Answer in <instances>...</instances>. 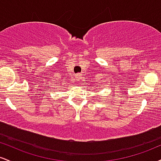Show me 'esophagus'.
<instances>
[{
	"mask_svg": "<svg viewBox=\"0 0 161 161\" xmlns=\"http://www.w3.org/2000/svg\"><path fill=\"white\" fill-rule=\"evenodd\" d=\"M82 74H80V73H78V74H76V79L78 81H80L81 79H82Z\"/></svg>",
	"mask_w": 161,
	"mask_h": 161,
	"instance_id": "34e87169",
	"label": "esophagus"
}]
</instances>
